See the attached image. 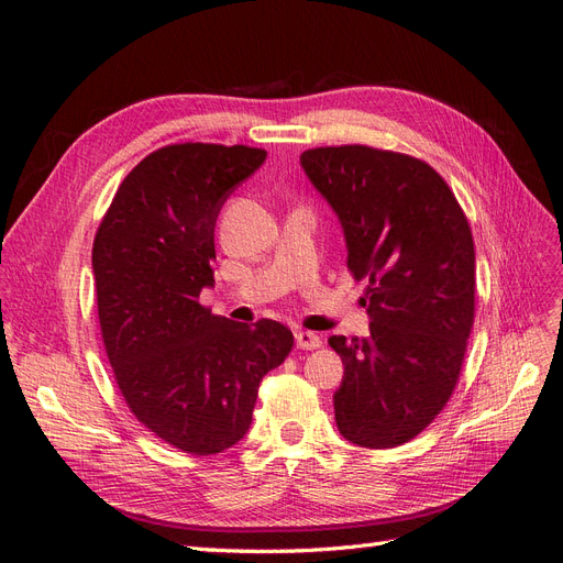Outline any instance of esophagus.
<instances>
[{"label": "esophagus", "instance_id": "obj_1", "mask_svg": "<svg viewBox=\"0 0 563 563\" xmlns=\"http://www.w3.org/2000/svg\"><path fill=\"white\" fill-rule=\"evenodd\" d=\"M296 345L300 350H317L321 347V338L312 331H296Z\"/></svg>", "mask_w": 563, "mask_h": 563}]
</instances>
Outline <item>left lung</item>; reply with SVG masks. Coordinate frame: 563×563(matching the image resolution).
<instances>
[{
  "label": "left lung",
  "mask_w": 563,
  "mask_h": 563,
  "mask_svg": "<svg viewBox=\"0 0 563 563\" xmlns=\"http://www.w3.org/2000/svg\"><path fill=\"white\" fill-rule=\"evenodd\" d=\"M305 174L340 218L347 269L366 282L371 335H331L333 395L352 444L395 449L444 411L474 323V240L451 187L418 157L368 145L312 147Z\"/></svg>",
  "instance_id": "left-lung-1"
}]
</instances>
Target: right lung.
Masks as SVG:
<instances>
[{
    "instance_id": "right-lung-1",
    "label": "right lung",
    "mask_w": 563,
    "mask_h": 563,
    "mask_svg": "<svg viewBox=\"0 0 563 563\" xmlns=\"http://www.w3.org/2000/svg\"><path fill=\"white\" fill-rule=\"evenodd\" d=\"M267 157L261 147L176 143L135 164L93 240L100 335L129 411L190 455L240 441L267 371L294 347L284 323L253 327L199 302L213 286L216 218Z\"/></svg>"
}]
</instances>
